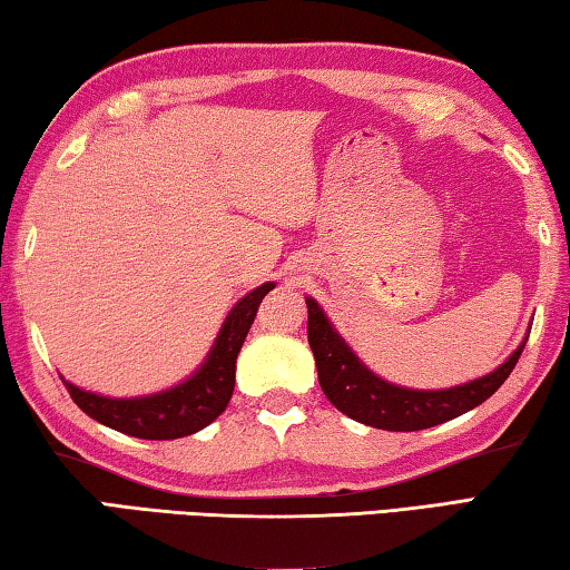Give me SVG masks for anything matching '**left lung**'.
Instances as JSON below:
<instances>
[{"mask_svg":"<svg viewBox=\"0 0 570 570\" xmlns=\"http://www.w3.org/2000/svg\"><path fill=\"white\" fill-rule=\"evenodd\" d=\"M308 346L314 352L320 384L336 410L370 428L390 432L428 430L470 412L495 394L523 354L525 342L485 377L450 390H404L366 370L326 320L322 306L306 296Z\"/></svg>","mask_w":570,"mask_h":570,"instance_id":"8db88e82","label":"left lung"}]
</instances>
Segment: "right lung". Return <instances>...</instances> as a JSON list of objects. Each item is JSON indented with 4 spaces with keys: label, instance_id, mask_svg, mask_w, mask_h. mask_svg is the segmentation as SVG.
Masks as SVG:
<instances>
[{
    "label": "right lung",
    "instance_id": "1",
    "mask_svg": "<svg viewBox=\"0 0 570 570\" xmlns=\"http://www.w3.org/2000/svg\"><path fill=\"white\" fill-rule=\"evenodd\" d=\"M272 288V282L262 284L230 308L206 362L178 387L130 400L100 397V394L85 392L62 380L65 387L85 414L130 438L176 440L193 435L228 407L236 384V356L244 346L250 324H254L258 304Z\"/></svg>",
    "mask_w": 570,
    "mask_h": 570
}]
</instances>
